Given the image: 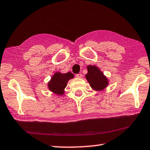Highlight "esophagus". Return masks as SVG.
<instances>
[{
    "instance_id": "1",
    "label": "esophagus",
    "mask_w": 150,
    "mask_h": 150,
    "mask_svg": "<svg viewBox=\"0 0 150 150\" xmlns=\"http://www.w3.org/2000/svg\"><path fill=\"white\" fill-rule=\"evenodd\" d=\"M76 77L77 78H81L82 77L81 73H78V74H76Z\"/></svg>"
}]
</instances>
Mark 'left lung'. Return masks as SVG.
Returning a JSON list of instances; mask_svg holds the SVG:
<instances>
[{
  "label": "left lung",
  "instance_id": "8db88e82",
  "mask_svg": "<svg viewBox=\"0 0 150 150\" xmlns=\"http://www.w3.org/2000/svg\"><path fill=\"white\" fill-rule=\"evenodd\" d=\"M88 72L86 77L91 88L98 91H101L108 85L106 77L100 69L95 66H88Z\"/></svg>",
  "mask_w": 150,
  "mask_h": 150
}]
</instances>
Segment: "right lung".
I'll return each instance as SVG.
<instances>
[{
	"label": "right lung",
	"instance_id": "1",
	"mask_svg": "<svg viewBox=\"0 0 150 150\" xmlns=\"http://www.w3.org/2000/svg\"><path fill=\"white\" fill-rule=\"evenodd\" d=\"M73 77L74 75L71 72L67 73L65 74L56 73L49 82V89L57 94H62L64 93L63 89L67 86L68 81L71 78H73Z\"/></svg>",
	"mask_w": 150,
	"mask_h": 150
}]
</instances>
